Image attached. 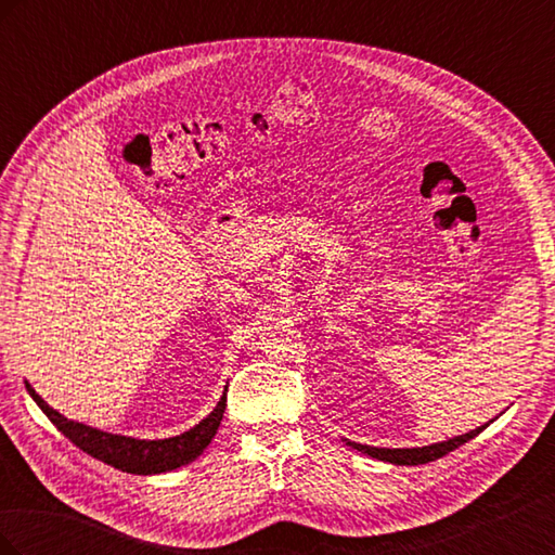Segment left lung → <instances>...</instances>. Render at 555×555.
I'll list each match as a JSON object with an SVG mask.
<instances>
[{
	"label": "left lung",
	"mask_w": 555,
	"mask_h": 555,
	"mask_svg": "<svg viewBox=\"0 0 555 555\" xmlns=\"http://www.w3.org/2000/svg\"><path fill=\"white\" fill-rule=\"evenodd\" d=\"M489 424H486V426H489ZM486 426H479V428L469 430L465 435H459V438H451L447 442H438V444H430V447H414V449H379V447H367V444H359V442H347V444L351 449L361 451V453H367V456H373L377 461H386V463H393V465H424V463H430V461H438V459L447 456L449 451L459 449L467 440L477 438V435Z\"/></svg>",
	"instance_id": "8db88e82"
}]
</instances>
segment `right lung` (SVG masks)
I'll use <instances>...</instances> for the list:
<instances>
[{
	"instance_id": "1",
	"label": "right lung",
	"mask_w": 555,
	"mask_h": 555,
	"mask_svg": "<svg viewBox=\"0 0 555 555\" xmlns=\"http://www.w3.org/2000/svg\"><path fill=\"white\" fill-rule=\"evenodd\" d=\"M25 386L29 396L35 398L37 405L43 410V414L50 418V422L57 426V430L64 435V438H69L78 449L90 453V456L131 475H159V473H169V469H176L180 465L192 463L215 438L227 408V389H224V396L220 398V402H217V408L204 418V422H198L188 433L176 435V438H166V440H137V438H127V435H113V433L90 428L86 424H76L72 418H66L50 408L29 384Z\"/></svg>"
}]
</instances>
